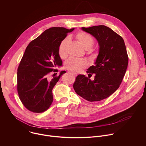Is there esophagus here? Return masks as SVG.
Returning <instances> with one entry per match:
<instances>
[{
  "mask_svg": "<svg viewBox=\"0 0 146 146\" xmlns=\"http://www.w3.org/2000/svg\"><path fill=\"white\" fill-rule=\"evenodd\" d=\"M68 72H69L70 74H72V75H74V76H77V74H76V73H75V72H72V71H68Z\"/></svg>",
  "mask_w": 146,
  "mask_h": 146,
  "instance_id": "34e87169",
  "label": "esophagus"
}]
</instances>
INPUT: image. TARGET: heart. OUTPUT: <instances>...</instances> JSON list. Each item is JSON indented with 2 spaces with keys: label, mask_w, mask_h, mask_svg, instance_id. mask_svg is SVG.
I'll use <instances>...</instances> for the list:
<instances>
[{
  "label": "heart",
  "mask_w": 146,
  "mask_h": 146,
  "mask_svg": "<svg viewBox=\"0 0 146 146\" xmlns=\"http://www.w3.org/2000/svg\"><path fill=\"white\" fill-rule=\"evenodd\" d=\"M75 39L82 45L85 49H88L89 53L92 59H95L97 56L98 52L96 49H92V46L94 44V38L89 34L83 32H79L75 36ZM68 39L65 38L60 42L58 48V53L62 59H64L67 56L66 50ZM89 63L84 59H76V58H70L66 63V67L68 70L79 72L88 66Z\"/></svg>",
  "instance_id": "heart-1"
}]
</instances>
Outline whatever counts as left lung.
<instances>
[{"instance_id":"left-lung-1","label":"left lung","mask_w":146,"mask_h":146,"mask_svg":"<svg viewBox=\"0 0 146 146\" xmlns=\"http://www.w3.org/2000/svg\"><path fill=\"white\" fill-rule=\"evenodd\" d=\"M97 40L99 52L87 73L96 74L92 80L84 75H78L74 83L76 94L87 101H99L114 93L119 87L126 72L128 56L123 38L104 25L82 27ZM91 77V76H90Z\"/></svg>"}]
</instances>
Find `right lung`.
Masks as SVG:
<instances>
[{
  "instance_id": "1",
  "label": "right lung",
  "mask_w": 146,
  "mask_h": 146,
  "mask_svg": "<svg viewBox=\"0 0 146 146\" xmlns=\"http://www.w3.org/2000/svg\"><path fill=\"white\" fill-rule=\"evenodd\" d=\"M74 28L53 27L46 29L26 48L17 72V90L23 105L34 113L46 110L53 102L52 90L66 73L50 79L51 72L62 66L58 48Z\"/></svg>"
}]
</instances>
